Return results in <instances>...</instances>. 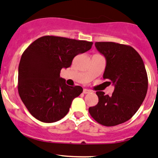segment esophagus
I'll list each match as a JSON object with an SVG mask.
<instances>
[{
    "mask_svg": "<svg viewBox=\"0 0 158 158\" xmlns=\"http://www.w3.org/2000/svg\"><path fill=\"white\" fill-rule=\"evenodd\" d=\"M91 92V91L88 89H84L83 90V94H88Z\"/></svg>",
    "mask_w": 158,
    "mask_h": 158,
    "instance_id": "1",
    "label": "esophagus"
}]
</instances>
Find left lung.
I'll use <instances>...</instances> for the list:
<instances>
[{
  "mask_svg": "<svg viewBox=\"0 0 158 158\" xmlns=\"http://www.w3.org/2000/svg\"><path fill=\"white\" fill-rule=\"evenodd\" d=\"M95 47L106 60L103 79L115 89L110 96L97 91L98 103L88 112L99 124L115 126L131 119L143 103L148 90L146 70L139 54L131 46L96 42Z\"/></svg>",
  "mask_w": 158,
  "mask_h": 158,
  "instance_id": "left-lung-1",
  "label": "left lung"
}]
</instances>
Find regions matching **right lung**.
Instances as JSON below:
<instances>
[{
  "instance_id": "add662e5",
  "label": "right lung",
  "mask_w": 158,
  "mask_h": 158,
  "mask_svg": "<svg viewBox=\"0 0 158 158\" xmlns=\"http://www.w3.org/2000/svg\"><path fill=\"white\" fill-rule=\"evenodd\" d=\"M93 43L55 36L38 38L25 50L19 65L18 91L29 112L46 123L63 118L81 86H69L60 77L74 57L91 49Z\"/></svg>"
}]
</instances>
